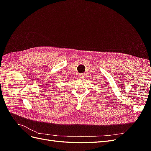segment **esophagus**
I'll use <instances>...</instances> for the list:
<instances>
[{"label": "esophagus", "instance_id": "obj_1", "mask_svg": "<svg viewBox=\"0 0 151 151\" xmlns=\"http://www.w3.org/2000/svg\"><path fill=\"white\" fill-rule=\"evenodd\" d=\"M79 77L81 79H83L84 77H85V74H79Z\"/></svg>", "mask_w": 151, "mask_h": 151}]
</instances>
